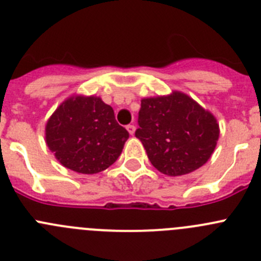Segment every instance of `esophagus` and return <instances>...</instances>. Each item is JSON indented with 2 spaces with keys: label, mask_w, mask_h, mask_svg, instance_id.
<instances>
[{
  "label": "esophagus",
  "mask_w": 261,
  "mask_h": 261,
  "mask_svg": "<svg viewBox=\"0 0 261 261\" xmlns=\"http://www.w3.org/2000/svg\"><path fill=\"white\" fill-rule=\"evenodd\" d=\"M126 128H127V131H128V134H130V135H134V134H135L136 128H135V126H134V125H128Z\"/></svg>",
  "instance_id": "esophagus-1"
}]
</instances>
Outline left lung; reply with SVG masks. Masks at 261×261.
Here are the masks:
<instances>
[{"label": "left lung", "instance_id": "1", "mask_svg": "<svg viewBox=\"0 0 261 261\" xmlns=\"http://www.w3.org/2000/svg\"><path fill=\"white\" fill-rule=\"evenodd\" d=\"M135 136L150 164L169 176H181L203 166L215 150L219 123L184 92L144 97Z\"/></svg>", "mask_w": 261, "mask_h": 261}]
</instances>
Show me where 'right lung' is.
<instances>
[{
	"instance_id": "obj_1",
	"label": "right lung",
	"mask_w": 261,
	"mask_h": 261,
	"mask_svg": "<svg viewBox=\"0 0 261 261\" xmlns=\"http://www.w3.org/2000/svg\"><path fill=\"white\" fill-rule=\"evenodd\" d=\"M46 144L60 164L80 174H97L113 165L128 139L113 108L99 96L73 95L47 119Z\"/></svg>"
}]
</instances>
